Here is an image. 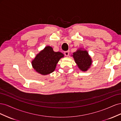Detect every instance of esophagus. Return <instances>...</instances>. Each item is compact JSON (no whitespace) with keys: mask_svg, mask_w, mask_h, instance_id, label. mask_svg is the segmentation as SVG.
<instances>
[{"mask_svg":"<svg viewBox=\"0 0 121 121\" xmlns=\"http://www.w3.org/2000/svg\"><path fill=\"white\" fill-rule=\"evenodd\" d=\"M65 56H69V51H66V52H64Z\"/></svg>","mask_w":121,"mask_h":121,"instance_id":"1","label":"esophagus"}]
</instances>
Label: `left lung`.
<instances>
[{"label":"left lung","instance_id":"8db88e82","mask_svg":"<svg viewBox=\"0 0 121 121\" xmlns=\"http://www.w3.org/2000/svg\"><path fill=\"white\" fill-rule=\"evenodd\" d=\"M72 56L74 58L75 63L80 70L87 71L92 63V58L87 50L80 48L73 53Z\"/></svg>","mask_w":121,"mask_h":121}]
</instances>
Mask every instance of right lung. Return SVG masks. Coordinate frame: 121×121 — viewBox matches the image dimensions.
I'll return each instance as SVG.
<instances>
[{"label": "right lung", "instance_id": "add662e5", "mask_svg": "<svg viewBox=\"0 0 121 121\" xmlns=\"http://www.w3.org/2000/svg\"><path fill=\"white\" fill-rule=\"evenodd\" d=\"M64 57L60 52H55L52 47L46 46L36 56L32 61V65L35 71L42 75L52 73L60 60Z\"/></svg>", "mask_w": 121, "mask_h": 121}]
</instances>
